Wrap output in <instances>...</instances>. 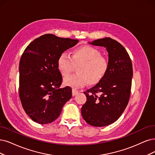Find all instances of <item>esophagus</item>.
I'll list each match as a JSON object with an SVG mask.
<instances>
[{
	"mask_svg": "<svg viewBox=\"0 0 155 155\" xmlns=\"http://www.w3.org/2000/svg\"><path fill=\"white\" fill-rule=\"evenodd\" d=\"M78 93V91L76 89H72V95L73 96H75Z\"/></svg>",
	"mask_w": 155,
	"mask_h": 155,
	"instance_id": "1",
	"label": "esophagus"
}]
</instances>
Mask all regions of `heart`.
Here are the masks:
<instances>
[{
    "mask_svg": "<svg viewBox=\"0 0 155 155\" xmlns=\"http://www.w3.org/2000/svg\"><path fill=\"white\" fill-rule=\"evenodd\" d=\"M57 68L62 76L66 77L74 66L77 73L64 79L66 86L78 88L86 84L95 85L100 83L108 71V62L100 51L91 46L84 45L71 50L70 56L63 53L58 57Z\"/></svg>",
    "mask_w": 155,
    "mask_h": 155,
    "instance_id": "b5f03b06",
    "label": "heart"
}]
</instances>
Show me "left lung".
<instances>
[{"instance_id":"obj_1","label":"left lung","mask_w":155,"mask_h":155,"mask_svg":"<svg viewBox=\"0 0 155 155\" xmlns=\"http://www.w3.org/2000/svg\"><path fill=\"white\" fill-rule=\"evenodd\" d=\"M89 43L106 48L109 67L104 79L84 92L87 101L81 113L89 124L101 127L117 121L127 107L133 68L127 50L116 40L105 38Z\"/></svg>"}]
</instances>
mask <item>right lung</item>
I'll use <instances>...</instances> for the list:
<instances>
[{
	"instance_id": "1",
	"label": "right lung",
	"mask_w": 155,
	"mask_h": 155,
	"mask_svg": "<svg viewBox=\"0 0 155 155\" xmlns=\"http://www.w3.org/2000/svg\"><path fill=\"white\" fill-rule=\"evenodd\" d=\"M78 42L47 34L28 45L19 64V95L23 108L34 121L48 124L58 118L70 100V87L60 88L62 75L57 68L59 55Z\"/></svg>"
}]
</instances>
